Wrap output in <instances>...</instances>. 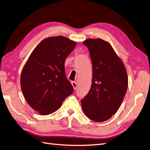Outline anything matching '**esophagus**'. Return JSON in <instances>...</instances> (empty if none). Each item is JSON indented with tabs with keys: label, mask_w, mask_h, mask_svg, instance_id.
<instances>
[{
	"label": "esophagus",
	"mask_w": 150,
	"mask_h": 150,
	"mask_svg": "<svg viewBox=\"0 0 150 150\" xmlns=\"http://www.w3.org/2000/svg\"><path fill=\"white\" fill-rule=\"evenodd\" d=\"M71 84H72V86H73V88H74V90H75L76 88H77V82H75V81H73V82H71Z\"/></svg>",
	"instance_id": "1"
}]
</instances>
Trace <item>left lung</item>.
<instances>
[{
    "label": "left lung",
    "instance_id": "left-lung-1",
    "mask_svg": "<svg viewBox=\"0 0 150 150\" xmlns=\"http://www.w3.org/2000/svg\"><path fill=\"white\" fill-rule=\"evenodd\" d=\"M83 44L91 59L92 84L81 100L82 108L90 119L104 122L119 109L128 89V75L122 60L107 41L88 39Z\"/></svg>",
    "mask_w": 150,
    "mask_h": 150
}]
</instances>
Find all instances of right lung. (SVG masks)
Returning a JSON list of instances; mask_svg holds the SVG:
<instances>
[{
  "instance_id": "obj_1",
  "label": "right lung",
  "mask_w": 150,
  "mask_h": 150,
  "mask_svg": "<svg viewBox=\"0 0 150 150\" xmlns=\"http://www.w3.org/2000/svg\"><path fill=\"white\" fill-rule=\"evenodd\" d=\"M76 46L63 36L47 37L38 44L22 68L21 86L28 104L42 115L55 112L73 88L66 79L64 63Z\"/></svg>"
}]
</instances>
